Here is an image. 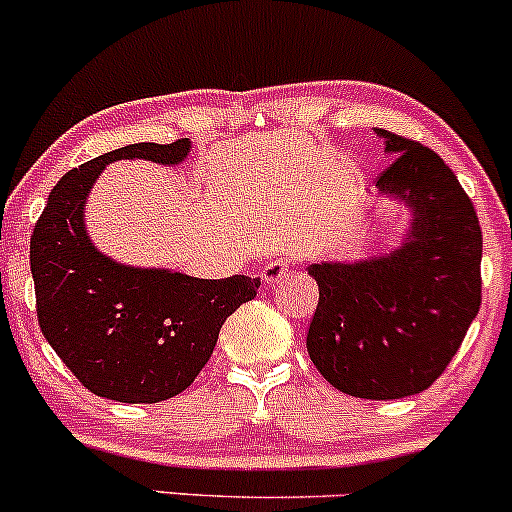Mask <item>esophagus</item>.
<instances>
[{
  "label": "esophagus",
  "instance_id": "1",
  "mask_svg": "<svg viewBox=\"0 0 512 512\" xmlns=\"http://www.w3.org/2000/svg\"><path fill=\"white\" fill-rule=\"evenodd\" d=\"M291 267H293V260L291 257H276L267 264V267L262 269V279L267 286H274L279 284L281 279H286V276L291 274Z\"/></svg>",
  "mask_w": 512,
  "mask_h": 512
}]
</instances>
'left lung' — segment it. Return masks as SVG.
<instances>
[{
  "label": "left lung",
  "mask_w": 512,
  "mask_h": 512,
  "mask_svg": "<svg viewBox=\"0 0 512 512\" xmlns=\"http://www.w3.org/2000/svg\"><path fill=\"white\" fill-rule=\"evenodd\" d=\"M395 161L375 178L414 209L402 248L354 264H310L320 301L308 354L351 397L424 392L460 349L481 305V226L472 199L436 151L378 129Z\"/></svg>",
  "instance_id": "left-lung-1"
}]
</instances>
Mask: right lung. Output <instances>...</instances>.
<instances>
[{
	"label": "right lung",
	"mask_w": 512,
	"mask_h": 512,
	"mask_svg": "<svg viewBox=\"0 0 512 512\" xmlns=\"http://www.w3.org/2000/svg\"><path fill=\"white\" fill-rule=\"evenodd\" d=\"M187 139L129 144L69 170L31 236L35 310L55 354L93 395L154 404L180 395L209 361L226 317L252 301L260 279H195L132 269L101 255L84 231V204L105 163H180Z\"/></svg>",
	"instance_id": "right-lung-1"
}]
</instances>
